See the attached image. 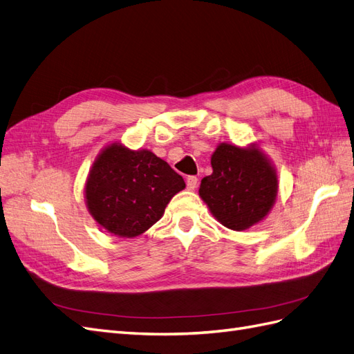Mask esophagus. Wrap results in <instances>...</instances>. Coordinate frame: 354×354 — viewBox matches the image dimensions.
Here are the masks:
<instances>
[{
	"label": "esophagus",
	"instance_id": "esophagus-1",
	"mask_svg": "<svg viewBox=\"0 0 354 354\" xmlns=\"http://www.w3.org/2000/svg\"><path fill=\"white\" fill-rule=\"evenodd\" d=\"M186 185H187V189H189V190H195V189L198 187V177H195V176L187 177Z\"/></svg>",
	"mask_w": 354,
	"mask_h": 354
}]
</instances>
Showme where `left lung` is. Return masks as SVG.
<instances>
[{"label": "left lung", "mask_w": 354, "mask_h": 354, "mask_svg": "<svg viewBox=\"0 0 354 354\" xmlns=\"http://www.w3.org/2000/svg\"><path fill=\"white\" fill-rule=\"evenodd\" d=\"M211 167L212 174L201 181L199 196L223 226L245 230L269 214L277 195V176L259 147L220 143Z\"/></svg>", "instance_id": "obj_1"}]
</instances>
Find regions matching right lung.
<instances>
[{
	"instance_id": "add662e5",
	"label": "right lung",
	"mask_w": 354,
	"mask_h": 354,
	"mask_svg": "<svg viewBox=\"0 0 354 354\" xmlns=\"http://www.w3.org/2000/svg\"><path fill=\"white\" fill-rule=\"evenodd\" d=\"M185 187L183 177L151 151L112 143L94 160L85 201L103 229L136 238L164 216L171 198Z\"/></svg>"
}]
</instances>
